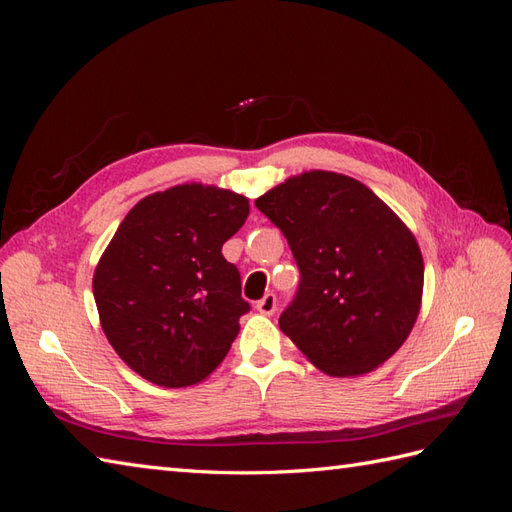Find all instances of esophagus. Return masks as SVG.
I'll list each match as a JSON object with an SVG mask.
<instances>
[{
  "label": "esophagus",
  "instance_id": "34e87169",
  "mask_svg": "<svg viewBox=\"0 0 512 512\" xmlns=\"http://www.w3.org/2000/svg\"><path fill=\"white\" fill-rule=\"evenodd\" d=\"M256 309L260 314H265V316H273L275 314V309H277V297L273 292H269V294H265V297H262L258 303H256Z\"/></svg>",
  "mask_w": 512,
  "mask_h": 512
}]
</instances>
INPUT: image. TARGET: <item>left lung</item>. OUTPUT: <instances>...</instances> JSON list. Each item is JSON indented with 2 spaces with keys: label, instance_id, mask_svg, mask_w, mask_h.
Here are the masks:
<instances>
[{
  "label": "left lung",
  "instance_id": "obj_1",
  "mask_svg": "<svg viewBox=\"0 0 512 512\" xmlns=\"http://www.w3.org/2000/svg\"><path fill=\"white\" fill-rule=\"evenodd\" d=\"M284 232L301 282L280 329L335 378L376 369L406 342L425 265L410 228L367 185L329 170L290 177L256 198Z\"/></svg>",
  "mask_w": 512,
  "mask_h": 512
}]
</instances>
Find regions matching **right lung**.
<instances>
[{
  "mask_svg": "<svg viewBox=\"0 0 512 512\" xmlns=\"http://www.w3.org/2000/svg\"><path fill=\"white\" fill-rule=\"evenodd\" d=\"M250 215L241 194L183 183L130 209L94 273L104 335L145 380L181 389L218 367L250 312L222 245Z\"/></svg>",
  "mask_w": 512,
  "mask_h": 512,
  "instance_id": "add662e5",
  "label": "right lung"
}]
</instances>
